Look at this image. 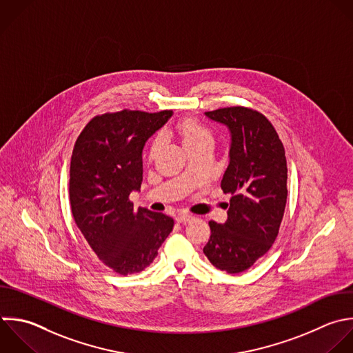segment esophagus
Instances as JSON below:
<instances>
[{"mask_svg": "<svg viewBox=\"0 0 353 353\" xmlns=\"http://www.w3.org/2000/svg\"><path fill=\"white\" fill-rule=\"evenodd\" d=\"M192 218H193V215H192V214H188V212H179V214L175 216L176 222H179V223H188Z\"/></svg>", "mask_w": 353, "mask_h": 353, "instance_id": "obj_1", "label": "esophagus"}]
</instances>
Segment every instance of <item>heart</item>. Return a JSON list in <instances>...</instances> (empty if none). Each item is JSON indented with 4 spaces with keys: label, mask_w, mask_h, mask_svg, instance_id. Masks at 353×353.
Segmentation results:
<instances>
[{
    "label": "heart",
    "mask_w": 353,
    "mask_h": 353,
    "mask_svg": "<svg viewBox=\"0 0 353 353\" xmlns=\"http://www.w3.org/2000/svg\"><path fill=\"white\" fill-rule=\"evenodd\" d=\"M176 131L179 134V137L183 141V145L188 148L200 143L203 141H211L212 135L211 131L203 125L199 120L193 119V117H185L182 119L178 124H176ZM161 145V138L157 135L153 138L150 148H149V157H154L156 153L159 152Z\"/></svg>",
    "instance_id": "obj_1"
}]
</instances>
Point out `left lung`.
Here are the masks:
<instances>
[{
    "label": "left lung",
    "mask_w": 353,
    "mask_h": 353,
    "mask_svg": "<svg viewBox=\"0 0 353 353\" xmlns=\"http://www.w3.org/2000/svg\"><path fill=\"white\" fill-rule=\"evenodd\" d=\"M205 114L230 130V163L221 188L230 193L228 221H210L204 245L210 262L230 274L251 268L273 245L287 203V160L272 123L244 106Z\"/></svg>",
    "instance_id": "left-lung-1"
}]
</instances>
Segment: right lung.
I'll use <instances>...</instances> for the list:
<instances>
[{
    "label": "right lung",
    "instance_id": "obj_1",
    "mask_svg": "<svg viewBox=\"0 0 353 353\" xmlns=\"http://www.w3.org/2000/svg\"><path fill=\"white\" fill-rule=\"evenodd\" d=\"M172 110L124 109L98 114L79 135L70 160L73 218L91 250L117 274L146 269L172 232L163 212L134 208L130 193L142 183L145 142Z\"/></svg>",
    "mask_w": 353,
    "mask_h": 353
}]
</instances>
